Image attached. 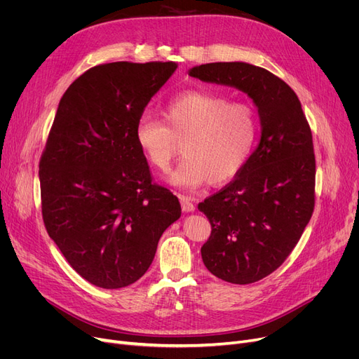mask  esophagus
<instances>
[{
	"label": "esophagus",
	"mask_w": 359,
	"mask_h": 359,
	"mask_svg": "<svg viewBox=\"0 0 359 359\" xmlns=\"http://www.w3.org/2000/svg\"><path fill=\"white\" fill-rule=\"evenodd\" d=\"M179 199H180V203H182L183 212H194L195 211V199L194 198L179 195Z\"/></svg>",
	"instance_id": "obj_1"
}]
</instances>
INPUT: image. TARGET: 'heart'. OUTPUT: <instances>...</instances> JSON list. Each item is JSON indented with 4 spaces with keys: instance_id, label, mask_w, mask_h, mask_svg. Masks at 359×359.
I'll return each instance as SVG.
<instances>
[{
    "instance_id": "1",
    "label": "heart",
    "mask_w": 359,
    "mask_h": 359,
    "mask_svg": "<svg viewBox=\"0 0 359 359\" xmlns=\"http://www.w3.org/2000/svg\"><path fill=\"white\" fill-rule=\"evenodd\" d=\"M165 125L144 115L137 122L135 140L147 161L165 172L183 141V158L167 182L195 189L205 183L222 184L234 179L252 157L259 122L255 109L208 91H186L168 100Z\"/></svg>"
}]
</instances>
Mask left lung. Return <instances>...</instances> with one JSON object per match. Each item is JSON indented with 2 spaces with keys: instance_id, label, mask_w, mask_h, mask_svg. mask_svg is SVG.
<instances>
[{
  "instance_id": "8db88e82",
  "label": "left lung",
  "mask_w": 359,
  "mask_h": 359,
  "mask_svg": "<svg viewBox=\"0 0 359 359\" xmlns=\"http://www.w3.org/2000/svg\"><path fill=\"white\" fill-rule=\"evenodd\" d=\"M189 75L246 93L259 113L260 140L248 164L198 205L212 227L201 249L206 269L231 284H252L284 263L311 218V130L294 90L265 68L212 62L191 68Z\"/></svg>"
}]
</instances>
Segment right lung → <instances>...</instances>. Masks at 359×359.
Listing matches in <instances>:
<instances>
[{"instance_id": "obj_1", "label": "right lung", "mask_w": 359, "mask_h": 359, "mask_svg": "<svg viewBox=\"0 0 359 359\" xmlns=\"http://www.w3.org/2000/svg\"><path fill=\"white\" fill-rule=\"evenodd\" d=\"M176 62H110L75 80L56 109L39 164L49 237L90 284L118 290L149 268L179 199L151 183L135 140L151 97Z\"/></svg>"}]
</instances>
